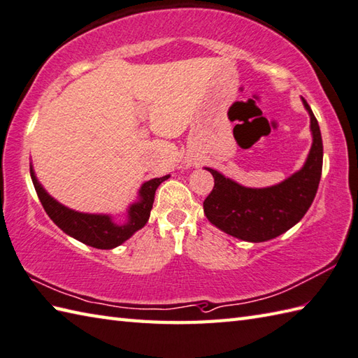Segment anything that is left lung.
I'll use <instances>...</instances> for the list:
<instances>
[{"mask_svg": "<svg viewBox=\"0 0 358 358\" xmlns=\"http://www.w3.org/2000/svg\"><path fill=\"white\" fill-rule=\"evenodd\" d=\"M303 104L310 117V146L306 163L281 183L269 187H245L210 167L214 189L203 203L204 215L218 229L235 238L260 243L275 238L305 217L313 204L323 167L320 126L305 98Z\"/></svg>", "mask_w": 358, "mask_h": 358, "instance_id": "1", "label": "left lung"}]
</instances>
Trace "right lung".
I'll return each mask as SVG.
<instances>
[{"instance_id":"1","label":"right lung","mask_w":358,"mask_h":358,"mask_svg":"<svg viewBox=\"0 0 358 358\" xmlns=\"http://www.w3.org/2000/svg\"><path fill=\"white\" fill-rule=\"evenodd\" d=\"M30 177L35 186L45 214L55 223L59 229L71 235L75 240L85 243L87 246L96 249H113L124 243L127 238L140 231L148 223L152 204H154L157 187L169 178V175L159 178H152L143 183L138 191V200L127 209V222L118 224L112 220L110 215L103 214H83L73 209L63 206L55 199L44 191V187L36 180L34 167L30 164Z\"/></svg>"}]
</instances>
